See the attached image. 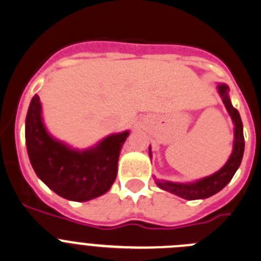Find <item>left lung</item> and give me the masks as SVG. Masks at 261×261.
Segmentation results:
<instances>
[{"label": "left lung", "mask_w": 261, "mask_h": 261, "mask_svg": "<svg viewBox=\"0 0 261 261\" xmlns=\"http://www.w3.org/2000/svg\"><path fill=\"white\" fill-rule=\"evenodd\" d=\"M217 89H219V93L221 95V98H223L224 105H225L226 110H228L231 120L234 123L233 152H231L230 158L228 159L225 166L220 169V171H217L216 173L211 174L208 177L202 178V180L195 181V182L178 184L154 178L155 182H156V185L160 189L169 191V193H172L174 195H178V197L184 198V199H205V198H208L211 195L219 193L233 178L234 173L237 172V169L240 168L241 162H242L243 151H245V137H243V124L242 120H241L240 112H238L237 109H234L233 105H231L230 98H229L228 94L229 88L226 87L225 84L217 85ZM149 155L151 158V149L150 147Z\"/></svg>", "instance_id": "left-lung-1"}]
</instances>
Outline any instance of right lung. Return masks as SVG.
I'll return each instance as SVG.
<instances>
[{
    "instance_id": "add662e5",
    "label": "right lung",
    "mask_w": 261,
    "mask_h": 261,
    "mask_svg": "<svg viewBox=\"0 0 261 261\" xmlns=\"http://www.w3.org/2000/svg\"><path fill=\"white\" fill-rule=\"evenodd\" d=\"M128 136L125 130L103 138L90 149H71L47 133L37 94L32 98L25 118V145L37 177L62 198L75 202H87L110 190Z\"/></svg>"
}]
</instances>
